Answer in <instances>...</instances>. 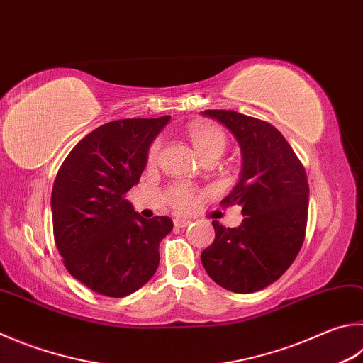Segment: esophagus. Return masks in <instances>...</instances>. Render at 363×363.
<instances>
[{
  "label": "esophagus",
  "mask_w": 363,
  "mask_h": 363,
  "mask_svg": "<svg viewBox=\"0 0 363 363\" xmlns=\"http://www.w3.org/2000/svg\"><path fill=\"white\" fill-rule=\"evenodd\" d=\"M190 225V220L189 219H181V217H176L174 219V227H179V228H184Z\"/></svg>",
  "instance_id": "obj_1"
}]
</instances>
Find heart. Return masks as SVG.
<instances>
[{
	"mask_svg": "<svg viewBox=\"0 0 363 363\" xmlns=\"http://www.w3.org/2000/svg\"><path fill=\"white\" fill-rule=\"evenodd\" d=\"M190 141H192L194 147L201 159H208V157H220L227 146V138L223 131L213 125L208 123H195L189 130ZM160 143L157 141L152 144L149 150V162H154L159 157ZM171 204L177 211H186L192 208L195 204V194L192 190L177 186L171 190Z\"/></svg>",
	"mask_w": 363,
	"mask_h": 363,
	"instance_id": "obj_1",
	"label": "heart"
}]
</instances>
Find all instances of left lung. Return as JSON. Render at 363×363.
Masks as SVG:
<instances>
[{
	"mask_svg": "<svg viewBox=\"0 0 363 363\" xmlns=\"http://www.w3.org/2000/svg\"><path fill=\"white\" fill-rule=\"evenodd\" d=\"M203 116L228 128L241 149V173L223 206L240 204L245 219L235 228L213 222L216 238L201 263L216 284L252 294L279 279L305 240L308 177L286 138L272 123L235 111Z\"/></svg>",
	"mask_w": 363,
	"mask_h": 363,
	"instance_id": "obj_1",
	"label": "left lung"
}]
</instances>
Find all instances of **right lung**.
<instances>
[{
	"label": "right lung",
	"instance_id": "right-lung-1",
	"mask_svg": "<svg viewBox=\"0 0 363 363\" xmlns=\"http://www.w3.org/2000/svg\"><path fill=\"white\" fill-rule=\"evenodd\" d=\"M169 116L123 118L91 131L71 150L52 189L55 245L71 276L106 296H127L152 278L169 217L144 219L125 194L140 182L150 144Z\"/></svg>",
	"mask_w": 363,
	"mask_h": 363
}]
</instances>
